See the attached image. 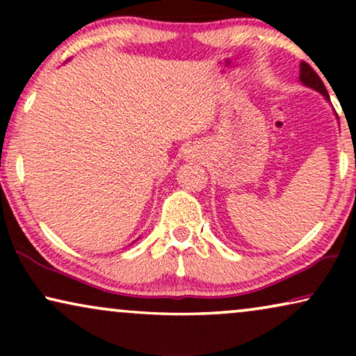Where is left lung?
<instances>
[{
    "mask_svg": "<svg viewBox=\"0 0 356 356\" xmlns=\"http://www.w3.org/2000/svg\"><path fill=\"white\" fill-rule=\"evenodd\" d=\"M300 81H301V84H305L306 87H311V89L318 90L319 94H323L325 97V100H330L327 89H325L324 82L321 81L318 72H316L313 67H311L308 63H305V61L300 65Z\"/></svg>",
    "mask_w": 356,
    "mask_h": 356,
    "instance_id": "1",
    "label": "left lung"
}]
</instances>
